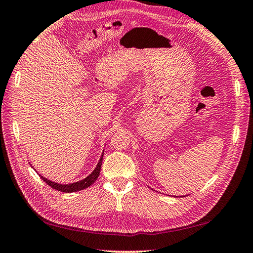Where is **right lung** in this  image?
I'll list each match as a JSON object with an SVG mask.
<instances>
[{
    "mask_svg": "<svg viewBox=\"0 0 253 253\" xmlns=\"http://www.w3.org/2000/svg\"><path fill=\"white\" fill-rule=\"evenodd\" d=\"M103 156H104V153L102 155V157H100V159L98 161V164L96 166V168H95L94 171L89 174L88 176H86L85 178L81 179V181L79 182H76V183H72V184H66V185H63V184H58V183H55V182H52L49 181V179L45 178L41 176V178L43 179L44 182H45L48 186H50L52 188L56 189V190H59V192H63V193H74V192H79V190H82L84 188H87L91 186V185L96 181L97 177L99 176V172H100V168H102V162H103Z\"/></svg>",
    "mask_w": 253,
    "mask_h": 253,
    "instance_id": "add662e5",
    "label": "right lung"
}]
</instances>
